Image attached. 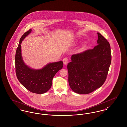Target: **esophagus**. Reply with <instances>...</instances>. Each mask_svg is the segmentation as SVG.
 I'll return each mask as SVG.
<instances>
[{"mask_svg": "<svg viewBox=\"0 0 127 127\" xmlns=\"http://www.w3.org/2000/svg\"><path fill=\"white\" fill-rule=\"evenodd\" d=\"M63 62L64 64H65V65L67 64L68 63V58H67V57H65V58H64L63 59Z\"/></svg>", "mask_w": 127, "mask_h": 127, "instance_id": "1", "label": "esophagus"}]
</instances>
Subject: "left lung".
Wrapping results in <instances>:
<instances>
[{
    "label": "left lung",
    "instance_id": "left-lung-1",
    "mask_svg": "<svg viewBox=\"0 0 127 127\" xmlns=\"http://www.w3.org/2000/svg\"><path fill=\"white\" fill-rule=\"evenodd\" d=\"M97 34V45L93 49L72 55L67 64L69 86L77 94H90L106 79L112 60L111 47L103 36Z\"/></svg>",
    "mask_w": 127,
    "mask_h": 127
}]
</instances>
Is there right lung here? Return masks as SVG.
Wrapping results in <instances>:
<instances>
[{"instance_id": "add662e5", "label": "right lung", "mask_w": 127, "mask_h": 127, "mask_svg": "<svg viewBox=\"0 0 127 127\" xmlns=\"http://www.w3.org/2000/svg\"><path fill=\"white\" fill-rule=\"evenodd\" d=\"M32 32L30 29L21 37L15 57V73L21 84L28 90L42 94L49 91L52 85L53 77L63 67L62 61L51 63L41 69H33L25 64L21 55L22 41Z\"/></svg>"}]
</instances>
